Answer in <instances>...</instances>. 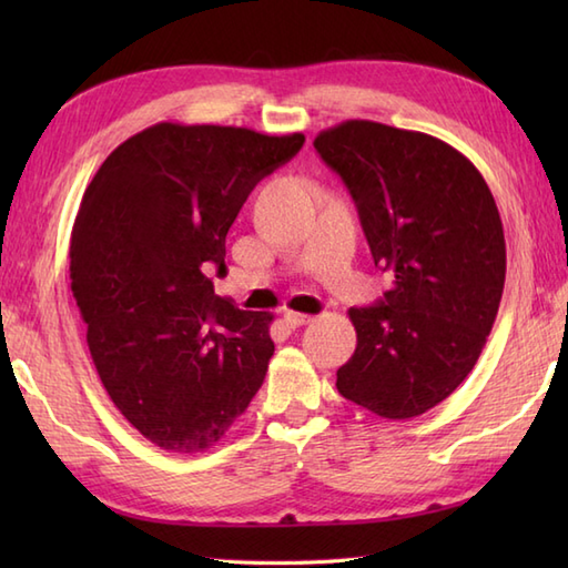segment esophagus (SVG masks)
<instances>
[{"instance_id":"1","label":"esophagus","mask_w":568,"mask_h":568,"mask_svg":"<svg viewBox=\"0 0 568 568\" xmlns=\"http://www.w3.org/2000/svg\"><path fill=\"white\" fill-rule=\"evenodd\" d=\"M283 320H285V324H291V327H303V324H310L315 317L303 315V312H285Z\"/></svg>"}]
</instances>
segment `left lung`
<instances>
[{
    "mask_svg": "<svg viewBox=\"0 0 568 568\" xmlns=\"http://www.w3.org/2000/svg\"><path fill=\"white\" fill-rule=\"evenodd\" d=\"M315 149L352 192L373 261L393 275L376 305L348 310L356 352L336 390L385 419L417 417L464 383L496 322V200L464 153L422 131L348 119Z\"/></svg>",
    "mask_w": 568,
    "mask_h": 568,
    "instance_id": "1",
    "label": "left lung"
}]
</instances>
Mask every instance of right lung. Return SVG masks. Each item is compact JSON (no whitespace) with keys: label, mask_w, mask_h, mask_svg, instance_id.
Masks as SVG:
<instances>
[{"label":"right lung","mask_w":568,"mask_h":568,"mask_svg":"<svg viewBox=\"0 0 568 568\" xmlns=\"http://www.w3.org/2000/svg\"><path fill=\"white\" fill-rule=\"evenodd\" d=\"M303 134L161 122L116 146L80 202L70 287L104 390L143 437L195 454L220 442L263 385L271 312L214 295L226 232Z\"/></svg>","instance_id":"add662e5"}]
</instances>
